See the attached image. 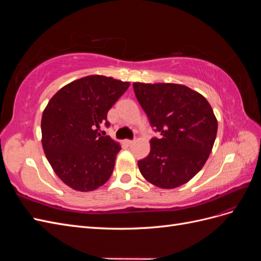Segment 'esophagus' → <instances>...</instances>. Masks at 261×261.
<instances>
[{"label": "esophagus", "mask_w": 261, "mask_h": 261, "mask_svg": "<svg viewBox=\"0 0 261 261\" xmlns=\"http://www.w3.org/2000/svg\"><path fill=\"white\" fill-rule=\"evenodd\" d=\"M125 144L127 146H132L134 144V140H129V139H126L125 140Z\"/></svg>", "instance_id": "1"}]
</instances>
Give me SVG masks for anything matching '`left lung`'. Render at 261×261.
<instances>
[{"mask_svg":"<svg viewBox=\"0 0 261 261\" xmlns=\"http://www.w3.org/2000/svg\"><path fill=\"white\" fill-rule=\"evenodd\" d=\"M134 91L160 138L150 140V152L138 161L149 183L160 188L184 185L208 160L218 121L207 99L179 84L134 83Z\"/></svg>","mask_w":261,"mask_h":261,"instance_id":"obj_1","label":"left lung"}]
</instances>
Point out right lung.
<instances>
[{"mask_svg": "<svg viewBox=\"0 0 261 261\" xmlns=\"http://www.w3.org/2000/svg\"><path fill=\"white\" fill-rule=\"evenodd\" d=\"M128 82L90 75L65 85L50 99L41 118L46 159L63 183L91 192L111 176L121 145L98 133Z\"/></svg>", "mask_w": 261, "mask_h": 261, "instance_id": "add662e5", "label": "right lung"}]
</instances>
